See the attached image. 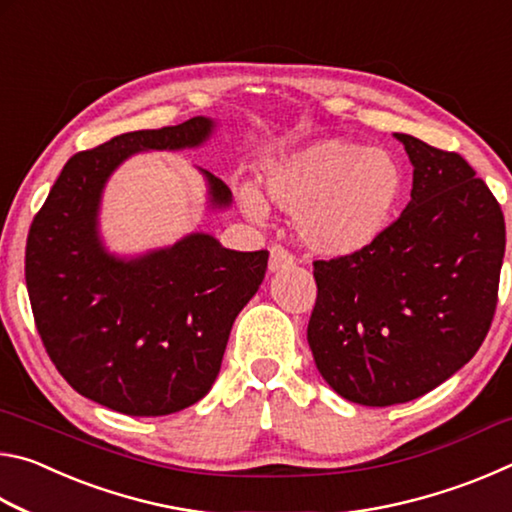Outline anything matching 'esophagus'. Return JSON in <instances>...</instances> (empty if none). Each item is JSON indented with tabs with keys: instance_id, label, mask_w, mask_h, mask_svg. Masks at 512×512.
<instances>
[{
	"instance_id": "esophagus-1",
	"label": "esophagus",
	"mask_w": 512,
	"mask_h": 512,
	"mask_svg": "<svg viewBox=\"0 0 512 512\" xmlns=\"http://www.w3.org/2000/svg\"><path fill=\"white\" fill-rule=\"evenodd\" d=\"M289 264H293V255L289 253V250L282 246H273L271 257H268V271L271 273L282 271V268H287Z\"/></svg>"
}]
</instances>
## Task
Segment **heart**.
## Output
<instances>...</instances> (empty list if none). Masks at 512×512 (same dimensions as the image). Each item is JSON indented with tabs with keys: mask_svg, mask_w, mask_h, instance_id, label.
Instances as JSON below:
<instances>
[{
	"mask_svg": "<svg viewBox=\"0 0 512 512\" xmlns=\"http://www.w3.org/2000/svg\"><path fill=\"white\" fill-rule=\"evenodd\" d=\"M262 187L280 210L298 212V235L311 250L345 257L384 235L402 203L404 173L391 153L329 137L268 162ZM241 201L250 214L262 207L253 189Z\"/></svg>",
	"mask_w": 512,
	"mask_h": 512,
	"instance_id": "heart-1",
	"label": "heart"
}]
</instances>
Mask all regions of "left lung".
Returning <instances> with one entry per match:
<instances>
[{"mask_svg": "<svg viewBox=\"0 0 512 512\" xmlns=\"http://www.w3.org/2000/svg\"><path fill=\"white\" fill-rule=\"evenodd\" d=\"M413 164L411 201L361 253L316 259L307 341L345 400L411 402L470 361L497 309L504 212L456 151L395 133Z\"/></svg>", "mask_w": 512, "mask_h": 512, "instance_id": "obj_1", "label": "left lung"}]
</instances>
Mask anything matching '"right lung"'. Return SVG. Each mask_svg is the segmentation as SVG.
Returning <instances> with one entry per match:
<instances>
[{
	"label": "right lung",
	"instance_id": "obj_1",
	"mask_svg": "<svg viewBox=\"0 0 512 512\" xmlns=\"http://www.w3.org/2000/svg\"><path fill=\"white\" fill-rule=\"evenodd\" d=\"M212 121L133 131L72 155L33 216L24 277L42 345L76 393L126 415H171L210 393L232 323L264 280L268 250L239 253L189 235L117 259L97 235L101 189L135 151L198 146ZM212 205L230 189L205 171Z\"/></svg>",
	"mask_w": 512,
	"mask_h": 512
}]
</instances>
